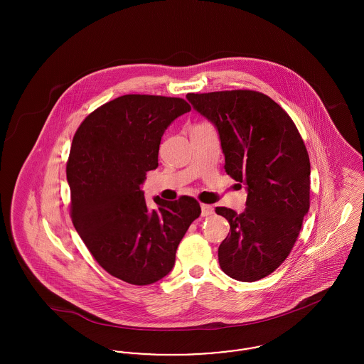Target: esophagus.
<instances>
[{
  "label": "esophagus",
  "mask_w": 364,
  "mask_h": 364,
  "mask_svg": "<svg viewBox=\"0 0 364 364\" xmlns=\"http://www.w3.org/2000/svg\"><path fill=\"white\" fill-rule=\"evenodd\" d=\"M213 213H214V208H213V206H210V205H202V215H203V217L211 215Z\"/></svg>",
  "instance_id": "34e87169"
}]
</instances>
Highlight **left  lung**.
I'll list each match as a JSON object with an SVG mask.
<instances>
[{"label":"left lung","instance_id":"1","mask_svg":"<svg viewBox=\"0 0 364 364\" xmlns=\"http://www.w3.org/2000/svg\"><path fill=\"white\" fill-rule=\"evenodd\" d=\"M213 122L225 156V172L247 186L245 210L217 208L230 233L218 248L229 277L252 282L287 259L310 208V158L289 114L252 90L187 94Z\"/></svg>","mask_w":364,"mask_h":364}]
</instances>
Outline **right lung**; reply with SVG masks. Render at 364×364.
<instances>
[{"label": "right lung", "instance_id": "1", "mask_svg": "<svg viewBox=\"0 0 364 364\" xmlns=\"http://www.w3.org/2000/svg\"><path fill=\"white\" fill-rule=\"evenodd\" d=\"M183 98L122 95L79 125L67 162L70 218L98 264L132 285H149L173 269L176 250L200 215L191 196L156 202L140 186L156 169L161 138L190 112Z\"/></svg>", "mask_w": 364, "mask_h": 364}]
</instances>
